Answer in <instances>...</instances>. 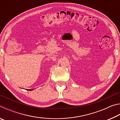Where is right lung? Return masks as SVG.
<instances>
[{"label": "right lung", "mask_w": 120, "mask_h": 120, "mask_svg": "<svg viewBox=\"0 0 120 120\" xmlns=\"http://www.w3.org/2000/svg\"><path fill=\"white\" fill-rule=\"evenodd\" d=\"M27 90H33V89H27Z\"/></svg>", "instance_id": "right-lung-1"}]
</instances>
